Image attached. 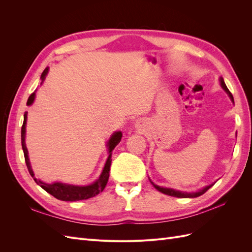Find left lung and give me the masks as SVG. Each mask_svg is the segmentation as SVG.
Instances as JSON below:
<instances>
[{
  "label": "left lung",
  "mask_w": 252,
  "mask_h": 252,
  "mask_svg": "<svg viewBox=\"0 0 252 252\" xmlns=\"http://www.w3.org/2000/svg\"><path fill=\"white\" fill-rule=\"evenodd\" d=\"M220 86H222V88L226 91L227 94L229 95V97H230V100L232 101V103H234L233 96H232L230 91L228 90V88H227V86H226V84H225L223 78H220ZM150 182H151V181H150ZM151 184L154 185V186L158 190V191H161L162 193H165V194L170 195V196H175V197H197V196H200V195L204 194L210 187H212L213 185H215V184H211V185H209V186H206L205 188L199 190V191H195V192H184V191H179V190H174V189H172V188L159 187V186H158V185H155L152 182H151Z\"/></svg>",
  "instance_id": "1"
}]
</instances>
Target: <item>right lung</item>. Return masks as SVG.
<instances>
[{
  "mask_svg": "<svg viewBox=\"0 0 252 252\" xmlns=\"http://www.w3.org/2000/svg\"><path fill=\"white\" fill-rule=\"evenodd\" d=\"M48 72V68L45 69L41 75L42 83L45 80V77ZM41 83V84H42ZM34 95L35 94H32L28 97L27 105H32L34 101ZM26 121H27V112L24 113V122H23V126H22V130H21V140H22V148L23 151H24V157H25V162L26 166L28 168V171L32 175V178H34V173L32 169V166H30L29 162V158H28V150L26 148V144H25V133H26ZM122 139V132L117 131L114 132L111 138L109 139L107 143V147L109 151V156L107 161L105 163V166L103 168V171L101 173L98 179L93 183V184L87 185V186H74V185H68V184H63V183H52V184H46V183H43L40 180L34 179L35 183L37 185H40L45 191H47L51 195H53L58 200L61 201H80V200H87L89 197L95 196L100 192H102L106 184H107L108 179H109V171H110V165H111V151L114 149V147L120 143Z\"/></svg>",
  "mask_w": 252,
  "mask_h": 252,
  "instance_id": "add662e5",
  "label": "right lung"
}]
</instances>
